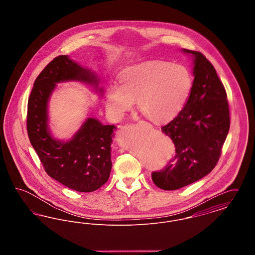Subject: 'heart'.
Segmentation results:
<instances>
[{"instance_id":"1","label":"heart","mask_w":255,"mask_h":255,"mask_svg":"<svg viewBox=\"0 0 255 255\" xmlns=\"http://www.w3.org/2000/svg\"><path fill=\"white\" fill-rule=\"evenodd\" d=\"M120 84L108 89L106 107L110 115L121 120L137 103L138 110L155 122L176 117L186 103L193 85L192 75L182 65L166 61H149L127 68Z\"/></svg>"}]
</instances>
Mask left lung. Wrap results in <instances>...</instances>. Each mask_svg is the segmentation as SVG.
Listing matches in <instances>:
<instances>
[{
  "label": "left lung",
  "instance_id": "1",
  "mask_svg": "<svg viewBox=\"0 0 255 255\" xmlns=\"http://www.w3.org/2000/svg\"><path fill=\"white\" fill-rule=\"evenodd\" d=\"M193 61V85L179 115L161 128L176 147V156L152 173L163 190H177L209 174L218 162L230 130L227 93L212 64L199 51L182 49Z\"/></svg>",
  "mask_w": 255,
  "mask_h": 255
}]
</instances>
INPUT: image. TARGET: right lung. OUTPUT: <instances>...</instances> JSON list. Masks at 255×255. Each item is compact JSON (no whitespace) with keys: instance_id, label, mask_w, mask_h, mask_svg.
<instances>
[{"instance_id":"add662e5","label":"right lung","mask_w":255,"mask_h":255,"mask_svg":"<svg viewBox=\"0 0 255 255\" xmlns=\"http://www.w3.org/2000/svg\"><path fill=\"white\" fill-rule=\"evenodd\" d=\"M76 81L103 96L97 73L68 55L54 58L33 84L27 103L26 129L29 141L50 178L78 191L92 192L108 181L112 169L111 145L117 127L87 118L68 140H61L49 129V102L57 84Z\"/></svg>"}]
</instances>
